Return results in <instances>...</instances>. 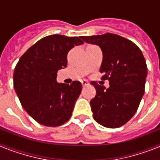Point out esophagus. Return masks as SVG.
Segmentation results:
<instances>
[{"label":"esophagus","instance_id":"1","mask_svg":"<svg viewBox=\"0 0 160 160\" xmlns=\"http://www.w3.org/2000/svg\"><path fill=\"white\" fill-rule=\"evenodd\" d=\"M89 84H90V83H89V82L87 81V80H82V87L88 86Z\"/></svg>","mask_w":160,"mask_h":160}]
</instances>
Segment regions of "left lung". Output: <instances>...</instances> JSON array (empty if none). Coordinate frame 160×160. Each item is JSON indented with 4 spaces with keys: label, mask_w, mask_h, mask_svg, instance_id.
Here are the masks:
<instances>
[{
    "label": "left lung",
    "mask_w": 160,
    "mask_h": 160,
    "mask_svg": "<svg viewBox=\"0 0 160 160\" xmlns=\"http://www.w3.org/2000/svg\"><path fill=\"white\" fill-rule=\"evenodd\" d=\"M81 38L101 48L100 73L110 84L106 88L96 82H90L96 90L90 102L93 118L106 128H119L134 116L143 96L148 75L143 54L131 41L113 33Z\"/></svg>",
    "instance_id": "obj_1"
}]
</instances>
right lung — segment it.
Listing matches in <instances>:
<instances>
[{"label": "right lung", "mask_w": 160, "mask_h": 160, "mask_svg": "<svg viewBox=\"0 0 160 160\" xmlns=\"http://www.w3.org/2000/svg\"><path fill=\"white\" fill-rule=\"evenodd\" d=\"M83 44L81 37L49 35L22 55L13 73V87L25 111L46 127L62 125L71 117L82 84L58 83L57 73L67 66V53Z\"/></svg>", "instance_id": "right-lung-1"}]
</instances>
